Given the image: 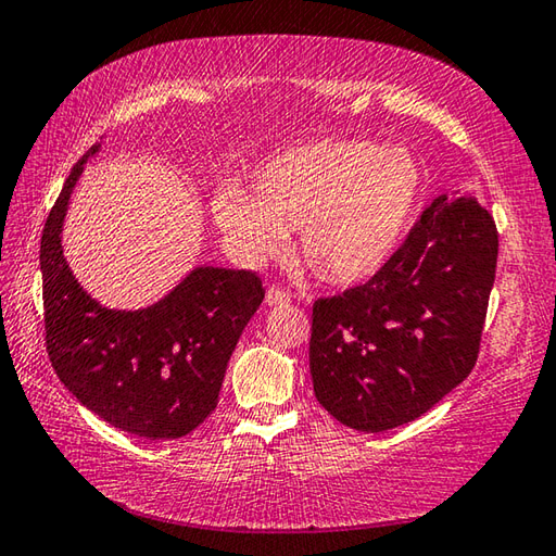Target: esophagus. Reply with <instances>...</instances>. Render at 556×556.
I'll list each match as a JSON object with an SVG mask.
<instances>
[{
	"mask_svg": "<svg viewBox=\"0 0 556 556\" xmlns=\"http://www.w3.org/2000/svg\"><path fill=\"white\" fill-rule=\"evenodd\" d=\"M265 301H267V305H287V303H291V293L281 287H269Z\"/></svg>",
	"mask_w": 556,
	"mask_h": 556,
	"instance_id": "obj_1",
	"label": "esophagus"
}]
</instances>
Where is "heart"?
<instances>
[{
  "label": "heart",
  "instance_id": "heart-1",
  "mask_svg": "<svg viewBox=\"0 0 556 556\" xmlns=\"http://www.w3.org/2000/svg\"><path fill=\"white\" fill-rule=\"evenodd\" d=\"M425 188V169L404 146L323 138L279 152L255 174V195L215 198L217 227L245 265L287 251L301 231L305 263L329 285H358L380 271L404 239Z\"/></svg>",
  "mask_w": 556,
  "mask_h": 556
}]
</instances>
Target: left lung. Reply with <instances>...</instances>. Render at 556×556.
Masks as SVG:
<instances>
[{
    "label": "left lung",
    "mask_w": 556,
    "mask_h": 556,
    "mask_svg": "<svg viewBox=\"0 0 556 556\" xmlns=\"http://www.w3.org/2000/svg\"><path fill=\"white\" fill-rule=\"evenodd\" d=\"M500 233L473 198L440 195L380 271L313 303L311 375L327 413L361 432L428 413L476 368Z\"/></svg>",
    "instance_id": "left-lung-1"
}]
</instances>
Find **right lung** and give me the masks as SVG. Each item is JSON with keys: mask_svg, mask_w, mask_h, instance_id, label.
Listing matches in <instances>:
<instances>
[{"mask_svg": "<svg viewBox=\"0 0 556 556\" xmlns=\"http://www.w3.org/2000/svg\"><path fill=\"white\" fill-rule=\"evenodd\" d=\"M96 150L74 164L42 229L47 356L68 392L104 422L146 440H176L217 408L227 363L265 289L253 269L195 267L143 311L92 301L71 275L59 233L83 162Z\"/></svg>", "mask_w": 556, "mask_h": 556, "instance_id": "obj_1", "label": "right lung"}]
</instances>
